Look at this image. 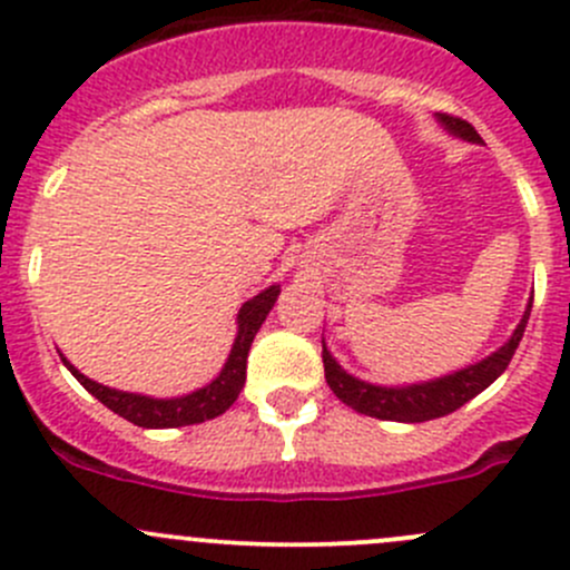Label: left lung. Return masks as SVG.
Masks as SVG:
<instances>
[{"mask_svg": "<svg viewBox=\"0 0 570 570\" xmlns=\"http://www.w3.org/2000/svg\"><path fill=\"white\" fill-rule=\"evenodd\" d=\"M439 124L444 126L450 135L461 137L469 142H482V137L476 135L474 126L465 124L461 118H452V115L439 112L435 115ZM532 301L527 303V312L515 325L513 336L491 353L488 358L476 361V364L463 366V370L452 372V375L435 377V381L424 383H407V386H377V383H366L361 377L350 375L347 370H342L336 358L331 355V350L325 347V338H322V364H325V381L331 386V392L350 405L353 411L366 413V416L383 419V422H430V419L446 416V413L458 411L469 400H474L476 394L485 392L504 370H508L510 358H513L515 347H519L521 336H524L527 320H530Z\"/></svg>", "mask_w": 570, "mask_h": 570, "instance_id": "1", "label": "left lung"}]
</instances>
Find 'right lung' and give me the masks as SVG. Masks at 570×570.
Returning a JSON list of instances; mask_svg holds the SVG:
<instances>
[{"label": "right lung", "instance_id": "obj_1", "mask_svg": "<svg viewBox=\"0 0 570 570\" xmlns=\"http://www.w3.org/2000/svg\"><path fill=\"white\" fill-rule=\"evenodd\" d=\"M281 295V286L273 284L264 292H258L256 297H250L248 303H243L237 314V338L232 344V353H228L226 364H223L220 375L212 383H206L204 389H195V392L184 396H168V400H157V396L146 394H131V392H118V389L101 386V383L90 381L88 375L77 370L66 355L60 353L62 364L68 366L73 377L88 389L90 394L99 402H105L112 413L124 416L126 422L137 424V428L148 430H165V428H184V424H200L206 419H215L220 413H226L234 405L239 392L245 386V366H248V350L253 344V336L258 333L262 322L267 320V314L273 312L275 301Z\"/></svg>", "mask_w": 570, "mask_h": 570}]
</instances>
